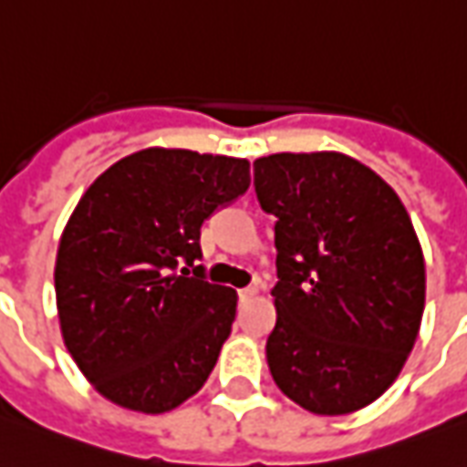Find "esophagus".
<instances>
[{"mask_svg": "<svg viewBox=\"0 0 467 467\" xmlns=\"http://www.w3.org/2000/svg\"><path fill=\"white\" fill-rule=\"evenodd\" d=\"M256 292H259V287H256V285H249V287H241V289H239V300H241V302L252 300V297H254V295H256Z\"/></svg>", "mask_w": 467, "mask_h": 467, "instance_id": "1", "label": "esophagus"}]
</instances>
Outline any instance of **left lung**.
Masks as SVG:
<instances>
[{
  "instance_id": "left-lung-1",
  "label": "left lung",
  "mask_w": 467,
  "mask_h": 467,
  "mask_svg": "<svg viewBox=\"0 0 467 467\" xmlns=\"http://www.w3.org/2000/svg\"><path fill=\"white\" fill-rule=\"evenodd\" d=\"M254 191L275 221V384L315 414L379 400L417 340L424 262L400 195L337 152L254 162Z\"/></svg>"
}]
</instances>
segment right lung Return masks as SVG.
<instances>
[{
	"label": "right lung",
	"mask_w": 467,
	"mask_h": 467,
	"mask_svg": "<svg viewBox=\"0 0 467 467\" xmlns=\"http://www.w3.org/2000/svg\"><path fill=\"white\" fill-rule=\"evenodd\" d=\"M249 182L246 160L141 150L78 201L57 249V315L73 361L106 400L162 414L211 376L236 292L205 279L201 226Z\"/></svg>",
	"instance_id": "obj_1"
}]
</instances>
